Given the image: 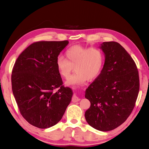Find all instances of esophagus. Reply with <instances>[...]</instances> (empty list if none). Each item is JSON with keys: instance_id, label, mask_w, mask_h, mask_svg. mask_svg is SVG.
<instances>
[{"instance_id": "34e87169", "label": "esophagus", "mask_w": 149, "mask_h": 149, "mask_svg": "<svg viewBox=\"0 0 149 149\" xmlns=\"http://www.w3.org/2000/svg\"><path fill=\"white\" fill-rule=\"evenodd\" d=\"M80 100V99L77 96H73V97H72V101L76 102H78Z\"/></svg>"}]
</instances>
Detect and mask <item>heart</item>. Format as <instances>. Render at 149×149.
I'll return each instance as SVG.
<instances>
[{"label": "heart", "mask_w": 149, "mask_h": 149, "mask_svg": "<svg viewBox=\"0 0 149 149\" xmlns=\"http://www.w3.org/2000/svg\"><path fill=\"white\" fill-rule=\"evenodd\" d=\"M65 58L58 56L56 66L62 78H69L72 71H76L68 79L66 84L69 86H80L88 79H95L100 73L104 61V55L100 48H86L81 45H73L65 53Z\"/></svg>", "instance_id": "b5f03b06"}]
</instances>
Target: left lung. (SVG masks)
<instances>
[{"instance_id": "left-lung-1", "label": "left lung", "mask_w": 149, "mask_h": 149, "mask_svg": "<svg viewBox=\"0 0 149 149\" xmlns=\"http://www.w3.org/2000/svg\"><path fill=\"white\" fill-rule=\"evenodd\" d=\"M99 48L104 54V65L85 91L91 102L85 119L93 128L106 132L119 127L131 114L139 91V77L134 61L119 43L103 42Z\"/></svg>"}]
</instances>
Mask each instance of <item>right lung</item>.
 I'll return each mask as SVG.
<instances>
[{"label": "right lung", "instance_id": "obj_1", "mask_svg": "<svg viewBox=\"0 0 149 149\" xmlns=\"http://www.w3.org/2000/svg\"><path fill=\"white\" fill-rule=\"evenodd\" d=\"M68 43L67 40L33 43L20 54L13 66V96L22 116L37 127L56 124L71 101L73 91L63 85L56 66V58Z\"/></svg>", "mask_w": 149, "mask_h": 149}]
</instances>
